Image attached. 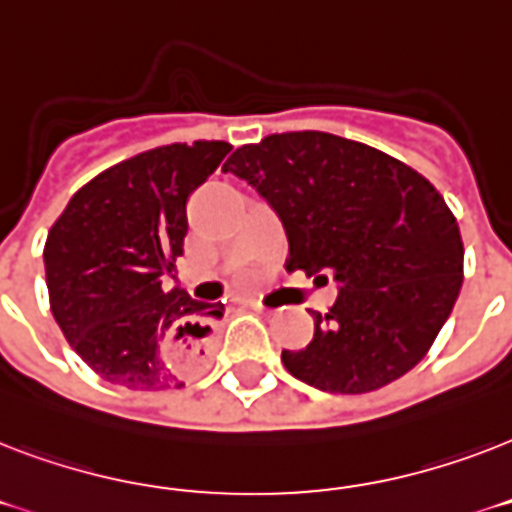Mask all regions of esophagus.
<instances>
[{
	"instance_id": "1",
	"label": "esophagus",
	"mask_w": 512,
	"mask_h": 512,
	"mask_svg": "<svg viewBox=\"0 0 512 512\" xmlns=\"http://www.w3.org/2000/svg\"><path fill=\"white\" fill-rule=\"evenodd\" d=\"M249 308H252V311H268V308H265L263 303H260V300H249Z\"/></svg>"
}]
</instances>
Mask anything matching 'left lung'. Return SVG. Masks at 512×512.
Returning <instances> with one entry per match:
<instances>
[{"mask_svg":"<svg viewBox=\"0 0 512 512\" xmlns=\"http://www.w3.org/2000/svg\"><path fill=\"white\" fill-rule=\"evenodd\" d=\"M223 172L279 212L287 271L340 281L289 374L329 393H372L420 364L462 287L457 217L428 177L329 132H281L236 148ZM313 279V281H316Z\"/></svg>","mask_w":512,"mask_h":512,"instance_id":"obj_1","label":"left lung"}]
</instances>
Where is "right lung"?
Returning a JSON list of instances; mask_svg holds the SVG:
<instances>
[{
    "mask_svg": "<svg viewBox=\"0 0 512 512\" xmlns=\"http://www.w3.org/2000/svg\"><path fill=\"white\" fill-rule=\"evenodd\" d=\"M231 143L159 146L108 167L71 196L44 241L50 311L103 380L130 390L183 388L223 316L185 289H164L188 233L185 201Z\"/></svg>",
    "mask_w": 512,
    "mask_h": 512,
    "instance_id": "obj_1",
    "label": "right lung"
}]
</instances>
